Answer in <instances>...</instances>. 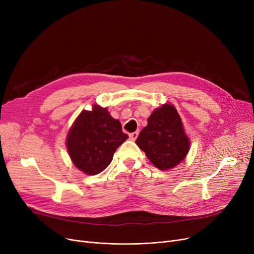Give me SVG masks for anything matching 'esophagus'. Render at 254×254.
Segmentation results:
<instances>
[{
  "instance_id": "obj_1",
  "label": "esophagus",
  "mask_w": 254,
  "mask_h": 254,
  "mask_svg": "<svg viewBox=\"0 0 254 254\" xmlns=\"http://www.w3.org/2000/svg\"><path fill=\"white\" fill-rule=\"evenodd\" d=\"M138 135H139V131L138 130L131 132V134H129V139L132 140V141H135L138 138Z\"/></svg>"
}]
</instances>
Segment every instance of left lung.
<instances>
[{
	"label": "left lung",
	"mask_w": 254,
	"mask_h": 254,
	"mask_svg": "<svg viewBox=\"0 0 254 254\" xmlns=\"http://www.w3.org/2000/svg\"><path fill=\"white\" fill-rule=\"evenodd\" d=\"M147 123L136 144L157 169L176 167L188 155L190 146L176 108L171 104L162 105L151 113Z\"/></svg>",
	"instance_id": "left-lung-1"
}]
</instances>
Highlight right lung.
I'll return each instance as SVG.
<instances>
[{
    "label": "right lung",
    "mask_w": 254,
    "mask_h": 254,
    "mask_svg": "<svg viewBox=\"0 0 254 254\" xmlns=\"http://www.w3.org/2000/svg\"><path fill=\"white\" fill-rule=\"evenodd\" d=\"M128 136L107 108L93 105L78 115L66 136V148L75 167L97 175L108 167L116 149Z\"/></svg>",
    "instance_id": "1"
}]
</instances>
